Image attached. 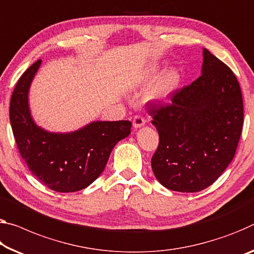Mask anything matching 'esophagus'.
<instances>
[{"label":"esophagus","instance_id":"esophagus-1","mask_svg":"<svg viewBox=\"0 0 254 254\" xmlns=\"http://www.w3.org/2000/svg\"><path fill=\"white\" fill-rule=\"evenodd\" d=\"M132 123H133V127L139 128V127H141L144 126V123H146V120H144L142 116L135 115L134 119H133V122H132Z\"/></svg>","mask_w":254,"mask_h":254}]
</instances>
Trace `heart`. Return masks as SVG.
Returning <instances> with one entry per match:
<instances>
[{
  "instance_id": "1",
  "label": "heart",
  "mask_w": 254,
  "mask_h": 254,
  "mask_svg": "<svg viewBox=\"0 0 254 254\" xmlns=\"http://www.w3.org/2000/svg\"><path fill=\"white\" fill-rule=\"evenodd\" d=\"M158 71V65L157 64H151L146 69L142 70L140 73L134 78V83L140 84L144 81L150 80L152 76ZM180 81V75L175 70H170L160 78L157 83L152 88L151 91L149 92V99L152 102H163L167 99L168 96L172 94V91L175 89L176 86Z\"/></svg>"
}]
</instances>
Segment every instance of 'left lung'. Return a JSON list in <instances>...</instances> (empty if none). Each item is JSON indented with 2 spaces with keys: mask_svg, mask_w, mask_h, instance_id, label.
Wrapping results in <instances>:
<instances>
[{
  "mask_svg": "<svg viewBox=\"0 0 254 254\" xmlns=\"http://www.w3.org/2000/svg\"><path fill=\"white\" fill-rule=\"evenodd\" d=\"M198 79L171 95V103H148L159 134L151 158L156 179L179 192H199L234 158L243 127V99L235 74L206 48Z\"/></svg>",
  "mask_w": 254,
  "mask_h": 254,
  "instance_id": "obj_1",
  "label": "left lung"
}]
</instances>
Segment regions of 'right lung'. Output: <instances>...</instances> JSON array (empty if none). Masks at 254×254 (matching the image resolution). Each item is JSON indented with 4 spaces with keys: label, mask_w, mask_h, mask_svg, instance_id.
I'll use <instances>...</instances> for the list:
<instances>
[{
    "label": "right lung",
    "mask_w": 254,
    "mask_h": 254,
    "mask_svg": "<svg viewBox=\"0 0 254 254\" xmlns=\"http://www.w3.org/2000/svg\"><path fill=\"white\" fill-rule=\"evenodd\" d=\"M42 60L20 76L10 102V122L30 172L56 192L87 188L102 174L115 144L131 133L130 121H96L69 133L44 130L31 118L28 94Z\"/></svg>",
    "instance_id": "right-lung-1"
}]
</instances>
